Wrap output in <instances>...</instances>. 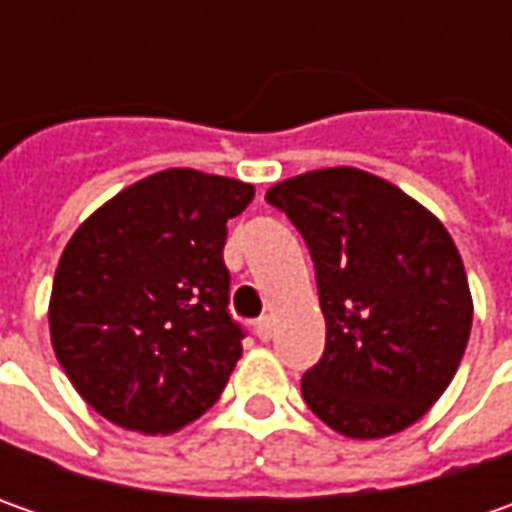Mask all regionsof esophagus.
I'll list each match as a JSON object with an SVG mask.
<instances>
[{"instance_id": "esophagus-1", "label": "esophagus", "mask_w": 512, "mask_h": 512, "mask_svg": "<svg viewBox=\"0 0 512 512\" xmlns=\"http://www.w3.org/2000/svg\"><path fill=\"white\" fill-rule=\"evenodd\" d=\"M253 333L262 339V342H267L270 336H273V319L270 316H262V319H256V325H253Z\"/></svg>"}]
</instances>
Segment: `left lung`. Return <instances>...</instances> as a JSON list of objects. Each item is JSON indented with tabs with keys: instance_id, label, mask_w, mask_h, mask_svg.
Here are the masks:
<instances>
[{
	"instance_id": "left-lung-1",
	"label": "left lung",
	"mask_w": 512,
	"mask_h": 512,
	"mask_svg": "<svg viewBox=\"0 0 512 512\" xmlns=\"http://www.w3.org/2000/svg\"><path fill=\"white\" fill-rule=\"evenodd\" d=\"M305 236L325 313V356L302 379L307 407L347 439L419 422L453 382L473 296L447 227L402 187L325 168L267 190Z\"/></svg>"
}]
</instances>
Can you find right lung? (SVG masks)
<instances>
[{
    "instance_id": "obj_1",
    "label": "right lung",
    "mask_w": 512,
    "mask_h": 512,
    "mask_svg": "<svg viewBox=\"0 0 512 512\" xmlns=\"http://www.w3.org/2000/svg\"><path fill=\"white\" fill-rule=\"evenodd\" d=\"M253 193L227 176L159 170L70 236L50 290V344L108 422L168 436L222 396L242 356L222 250L227 219Z\"/></svg>"
}]
</instances>
